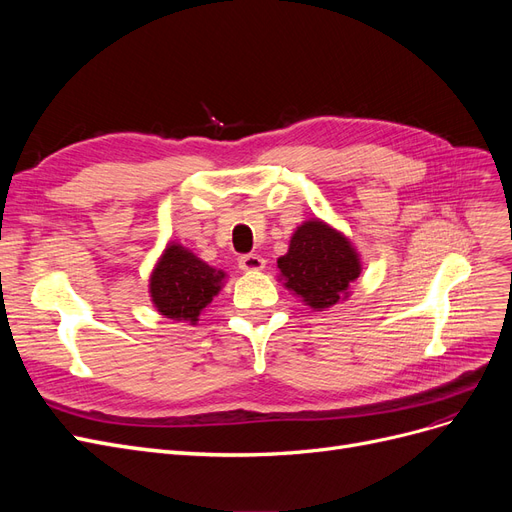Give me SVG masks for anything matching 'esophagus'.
<instances>
[{
    "mask_svg": "<svg viewBox=\"0 0 512 512\" xmlns=\"http://www.w3.org/2000/svg\"><path fill=\"white\" fill-rule=\"evenodd\" d=\"M265 265H267V260L258 254H245L239 258V267L243 271H260V269H265Z\"/></svg>",
    "mask_w": 512,
    "mask_h": 512,
    "instance_id": "esophagus-1",
    "label": "esophagus"
}]
</instances>
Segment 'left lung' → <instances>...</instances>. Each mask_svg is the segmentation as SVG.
I'll return each mask as SVG.
<instances>
[{
  "label": "left lung",
  "instance_id": "1",
  "mask_svg": "<svg viewBox=\"0 0 512 512\" xmlns=\"http://www.w3.org/2000/svg\"><path fill=\"white\" fill-rule=\"evenodd\" d=\"M277 269L288 290L322 312L348 297L350 284L361 275V258L342 232L314 218L294 230Z\"/></svg>",
  "mask_w": 512,
  "mask_h": 512
}]
</instances>
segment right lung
<instances>
[{"label":"right lung","instance_id":"1","mask_svg":"<svg viewBox=\"0 0 512 512\" xmlns=\"http://www.w3.org/2000/svg\"><path fill=\"white\" fill-rule=\"evenodd\" d=\"M224 280V271L209 267L188 247L168 243L151 273V301L162 316L196 324L200 312L222 290Z\"/></svg>","mask_w":512,"mask_h":512}]
</instances>
